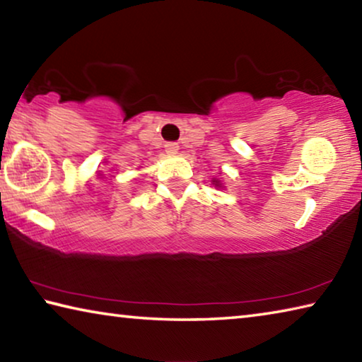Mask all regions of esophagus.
<instances>
[{
  "label": "esophagus",
  "mask_w": 362,
  "mask_h": 362,
  "mask_svg": "<svg viewBox=\"0 0 362 362\" xmlns=\"http://www.w3.org/2000/svg\"><path fill=\"white\" fill-rule=\"evenodd\" d=\"M164 148H166L168 155H177V153H179V145H177L175 142L166 144V145H164Z\"/></svg>",
  "instance_id": "obj_1"
}]
</instances>
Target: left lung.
I'll list each match as a JSON object with an SVG mask.
<instances>
[{"mask_svg": "<svg viewBox=\"0 0 362 362\" xmlns=\"http://www.w3.org/2000/svg\"><path fill=\"white\" fill-rule=\"evenodd\" d=\"M211 182H212V185H214V187H216V188H225V187H223V183H222V182H220L218 179H212Z\"/></svg>", "mask_w": 362, "mask_h": 362, "instance_id": "8db88e82", "label": "left lung"}]
</instances>
